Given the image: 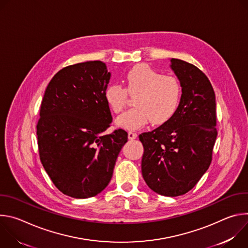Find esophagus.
Listing matches in <instances>:
<instances>
[{
  "instance_id": "34e87169",
  "label": "esophagus",
  "mask_w": 248,
  "mask_h": 248,
  "mask_svg": "<svg viewBox=\"0 0 248 248\" xmlns=\"http://www.w3.org/2000/svg\"><path fill=\"white\" fill-rule=\"evenodd\" d=\"M137 137V134L132 132V131H128V139L132 140V139H135Z\"/></svg>"
}]
</instances>
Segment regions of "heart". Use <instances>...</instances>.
Returning a JSON list of instances; mask_svg holds the SVG:
<instances>
[{
  "instance_id": "heart-1",
  "label": "heart",
  "mask_w": 248,
  "mask_h": 248,
  "mask_svg": "<svg viewBox=\"0 0 248 248\" xmlns=\"http://www.w3.org/2000/svg\"><path fill=\"white\" fill-rule=\"evenodd\" d=\"M125 87L119 84L108 86L105 90V100L111 110L122 113L129 95H135L134 108L120 116L117 124L126 129H138L151 122L162 124L170 121L178 111L183 86L179 78L164 76L147 64L133 66L124 78Z\"/></svg>"
}]
</instances>
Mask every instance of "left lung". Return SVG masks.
<instances>
[{"label":"left lung","instance_id":"1","mask_svg":"<svg viewBox=\"0 0 248 248\" xmlns=\"http://www.w3.org/2000/svg\"><path fill=\"white\" fill-rule=\"evenodd\" d=\"M170 67L183 86L174 116L139 135L144 147L141 170L147 186L164 196L192 189L208 170L217 138L215 92L201 70L179 59Z\"/></svg>","mask_w":248,"mask_h":248}]
</instances>
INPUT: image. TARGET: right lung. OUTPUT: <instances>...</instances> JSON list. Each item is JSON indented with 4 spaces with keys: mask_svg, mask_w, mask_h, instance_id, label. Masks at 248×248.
I'll list each match as a JSON object with an SVG mask.
<instances>
[{
    "mask_svg": "<svg viewBox=\"0 0 248 248\" xmlns=\"http://www.w3.org/2000/svg\"><path fill=\"white\" fill-rule=\"evenodd\" d=\"M110 78L101 61L79 62L62 68L45 90L36 126L40 160L55 186L70 197L105 189L127 141L122 128L103 134L113 121L104 95Z\"/></svg>",
    "mask_w": 248,
    "mask_h": 248,
    "instance_id": "1",
    "label": "right lung"
}]
</instances>
